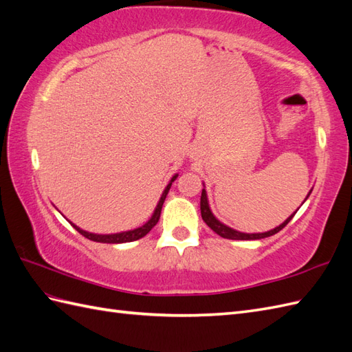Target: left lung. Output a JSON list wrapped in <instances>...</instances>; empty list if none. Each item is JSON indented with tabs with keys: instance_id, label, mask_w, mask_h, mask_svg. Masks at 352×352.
Returning a JSON list of instances; mask_svg holds the SVG:
<instances>
[{
	"instance_id": "left-lung-1",
	"label": "left lung",
	"mask_w": 352,
	"mask_h": 352,
	"mask_svg": "<svg viewBox=\"0 0 352 352\" xmlns=\"http://www.w3.org/2000/svg\"><path fill=\"white\" fill-rule=\"evenodd\" d=\"M312 192V188L309 190L308 196H306V199H308L309 195ZM305 199V201H306ZM297 211H294L290 217H288L284 223L279 224V226H276L275 229L272 230H267V232H263V233H244V232H239V230H235L232 229L229 226H226V224L221 223L215 215L212 214L211 208H210V204H208V196H206V190H205V186L202 188V196H201V214H202V220L208 224V228H211L217 235H220L221 238H226V239H239V241H253V239H263V238H267V236H272L275 235V233H278L281 229H284L288 221H290L293 219V215L296 214Z\"/></svg>"
}]
</instances>
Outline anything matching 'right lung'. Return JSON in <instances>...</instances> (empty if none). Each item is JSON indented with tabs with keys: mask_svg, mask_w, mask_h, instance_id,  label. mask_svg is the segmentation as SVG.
<instances>
[{
	"mask_svg": "<svg viewBox=\"0 0 352 352\" xmlns=\"http://www.w3.org/2000/svg\"><path fill=\"white\" fill-rule=\"evenodd\" d=\"M177 177H178V174H175L173 178H170V182H169L168 186L165 187V190H164V193H162L160 199H159V202H157V205H156L155 212H153L150 220H148L146 224H142L141 228H137V229H133V230L120 232V233H111V235H98V233H90V232H86V230H83V229H80L78 226H76L74 223L69 221L71 226H73L78 233H82V235H83L85 238L90 239V241H95V242H102V244H123V242H132V241H137V239H140V238H142V236H146L147 233L157 224V221H159V219H160L162 206H164V202H165V199H166V195H168V192H169L170 186H173V183L175 182Z\"/></svg>",
	"mask_w": 352,
	"mask_h": 352,
	"instance_id": "right-lung-1",
	"label": "right lung"
}]
</instances>
